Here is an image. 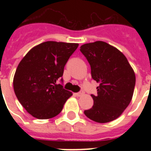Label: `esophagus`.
I'll return each instance as SVG.
<instances>
[{"mask_svg":"<svg viewBox=\"0 0 151 151\" xmlns=\"http://www.w3.org/2000/svg\"><path fill=\"white\" fill-rule=\"evenodd\" d=\"M84 93H85V92H84V91H81L80 92H78V93H74V95H75L76 96L80 97V96H83V95H84Z\"/></svg>","mask_w":151,"mask_h":151,"instance_id":"esophagus-1","label":"esophagus"}]
</instances>
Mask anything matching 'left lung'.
I'll list each match as a JSON object with an SVG mask.
<instances>
[{"label": "left lung", "instance_id": "1", "mask_svg": "<svg viewBox=\"0 0 151 151\" xmlns=\"http://www.w3.org/2000/svg\"><path fill=\"white\" fill-rule=\"evenodd\" d=\"M80 51L91 66L92 78L99 85L94 104L85 114L98 123H107L119 117L133 96L136 75L124 55L104 41L85 44Z\"/></svg>", "mask_w": 151, "mask_h": 151}]
</instances>
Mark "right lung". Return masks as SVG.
<instances>
[{
	"label": "right lung",
	"instance_id": "obj_1",
	"mask_svg": "<svg viewBox=\"0 0 151 151\" xmlns=\"http://www.w3.org/2000/svg\"><path fill=\"white\" fill-rule=\"evenodd\" d=\"M78 44L45 41L31 48L18 65L14 92L25 110L37 119H49L61 112L72 92L56 84Z\"/></svg>",
	"mask_w": 151,
	"mask_h": 151
}]
</instances>
